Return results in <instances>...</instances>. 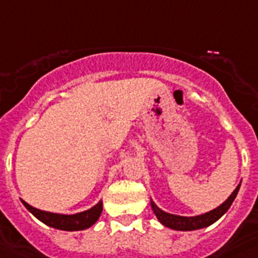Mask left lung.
I'll list each match as a JSON object with an SVG mask.
<instances>
[{
    "label": "left lung",
    "instance_id": "left-lung-1",
    "mask_svg": "<svg viewBox=\"0 0 258 258\" xmlns=\"http://www.w3.org/2000/svg\"><path fill=\"white\" fill-rule=\"evenodd\" d=\"M240 186H241V182L237 184V187L229 195L228 199L224 203H221L219 207L210 211V212H206V214L198 215V216H179V215L169 214V212L161 210L152 199H150V206H152L153 212L159 220V223L167 228L175 229V231H195V229L206 228L208 225L214 224L215 221H218L229 210V207L235 201L236 195L239 192Z\"/></svg>",
    "mask_w": 258,
    "mask_h": 258
}]
</instances>
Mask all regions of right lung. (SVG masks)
Returning <instances> with one entry per match:
<instances>
[{"label":"right lung","mask_w":258,"mask_h":258,"mask_svg":"<svg viewBox=\"0 0 258 258\" xmlns=\"http://www.w3.org/2000/svg\"><path fill=\"white\" fill-rule=\"evenodd\" d=\"M21 202L38 220H40L48 227L61 229V231H83V229L89 228L99 220L100 215L103 212V201H100L89 210L74 215L54 214V212H48V211L38 210L22 199Z\"/></svg>","instance_id":"right-lung-1"}]
</instances>
